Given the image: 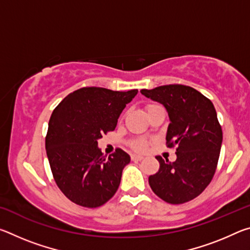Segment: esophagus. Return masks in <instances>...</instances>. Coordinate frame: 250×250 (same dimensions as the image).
<instances>
[{"mask_svg": "<svg viewBox=\"0 0 250 250\" xmlns=\"http://www.w3.org/2000/svg\"><path fill=\"white\" fill-rule=\"evenodd\" d=\"M131 160L134 161V162H137V161H141V160H143V156H142V155L133 154V155H131Z\"/></svg>", "mask_w": 250, "mask_h": 250, "instance_id": "1", "label": "esophagus"}]
</instances>
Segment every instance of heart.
Returning <instances> with one entry per match:
<instances>
[{
	"label": "heart",
	"mask_w": 250,
	"mask_h": 250,
	"mask_svg": "<svg viewBox=\"0 0 250 250\" xmlns=\"http://www.w3.org/2000/svg\"><path fill=\"white\" fill-rule=\"evenodd\" d=\"M152 107H154V105H150L149 108H152ZM149 108H147V109H149ZM146 146V145L145 141H140V142L135 143V149H138V150H145Z\"/></svg>",
	"instance_id": "heart-1"
}]
</instances>
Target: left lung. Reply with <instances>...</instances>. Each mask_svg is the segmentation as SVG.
<instances>
[{"instance_id":"left-lung-1","label":"left lung","mask_w":250,"mask_h":250,"mask_svg":"<svg viewBox=\"0 0 250 250\" xmlns=\"http://www.w3.org/2000/svg\"><path fill=\"white\" fill-rule=\"evenodd\" d=\"M141 94L167 109L168 146H176L174 162L156 156L160 170L150 175L152 191L170 204H183L204 191L216 171L223 132L209 99L184 84H167Z\"/></svg>"}]
</instances>
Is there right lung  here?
Segmentation results:
<instances>
[{"instance_id":"right-lung-1","label":"right lung","mask_w":250,"mask_h":250,"mask_svg":"<svg viewBox=\"0 0 250 250\" xmlns=\"http://www.w3.org/2000/svg\"><path fill=\"white\" fill-rule=\"evenodd\" d=\"M137 94L138 89L87 87L71 92L55 108L46 153L56 184L71 202L92 208L116 194L130 155L117 149L105 158L98 140L115 130L122 110Z\"/></svg>"}]
</instances>
